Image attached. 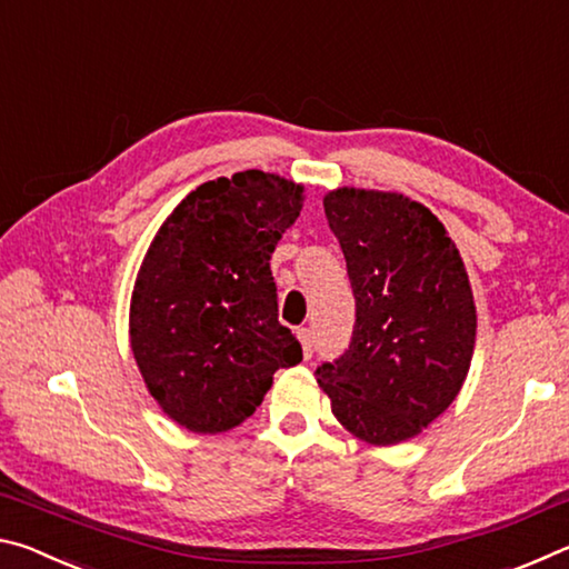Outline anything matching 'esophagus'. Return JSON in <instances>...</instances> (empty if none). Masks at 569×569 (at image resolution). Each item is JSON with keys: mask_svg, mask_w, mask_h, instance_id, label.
<instances>
[{"mask_svg": "<svg viewBox=\"0 0 569 569\" xmlns=\"http://www.w3.org/2000/svg\"><path fill=\"white\" fill-rule=\"evenodd\" d=\"M298 341H301V349H303L306 359H311V353H313V331L298 329Z\"/></svg>", "mask_w": 569, "mask_h": 569, "instance_id": "1", "label": "esophagus"}]
</instances>
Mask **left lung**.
I'll return each instance as SVG.
<instances>
[{"label": "left lung", "instance_id": "left-lung-1", "mask_svg": "<svg viewBox=\"0 0 569 569\" xmlns=\"http://www.w3.org/2000/svg\"><path fill=\"white\" fill-rule=\"evenodd\" d=\"M323 210L356 298L349 351L316 369L346 431L366 445L413 439L465 387L477 308L455 240L401 192L336 188Z\"/></svg>", "mask_w": 569, "mask_h": 569}]
</instances>
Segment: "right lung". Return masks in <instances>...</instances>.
I'll use <instances>...</instances> for the list:
<instances>
[{"label":"right lung","instance_id":"1","mask_svg":"<svg viewBox=\"0 0 569 569\" xmlns=\"http://www.w3.org/2000/svg\"><path fill=\"white\" fill-rule=\"evenodd\" d=\"M301 182L243 170L180 200L142 258L130 349L150 397L196 435L243 423L273 373L303 359L278 323L271 253L306 200Z\"/></svg>","mask_w":569,"mask_h":569}]
</instances>
